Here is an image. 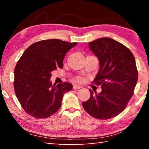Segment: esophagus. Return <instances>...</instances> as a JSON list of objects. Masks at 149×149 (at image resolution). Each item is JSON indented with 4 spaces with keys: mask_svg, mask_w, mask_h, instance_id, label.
<instances>
[{
    "mask_svg": "<svg viewBox=\"0 0 149 149\" xmlns=\"http://www.w3.org/2000/svg\"><path fill=\"white\" fill-rule=\"evenodd\" d=\"M81 88V86L80 85H78V84H74V86H73V88H74V90H78V89H80Z\"/></svg>",
    "mask_w": 149,
    "mask_h": 149,
    "instance_id": "34e87169",
    "label": "esophagus"
}]
</instances>
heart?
<instances>
[{"instance_id": "heart-1", "label": "heart", "mask_w": 149, "mask_h": 149, "mask_svg": "<svg viewBox=\"0 0 149 149\" xmlns=\"http://www.w3.org/2000/svg\"><path fill=\"white\" fill-rule=\"evenodd\" d=\"M80 79H78V80H79Z\"/></svg>"}]
</instances>
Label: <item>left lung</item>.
Instances as JSON below:
<instances>
[{"instance_id":"obj_1","label":"left lung","mask_w":149,"mask_h":149,"mask_svg":"<svg viewBox=\"0 0 149 149\" xmlns=\"http://www.w3.org/2000/svg\"><path fill=\"white\" fill-rule=\"evenodd\" d=\"M99 59L100 68L93 82L101 85L99 94L90 89V98L82 103L95 118L107 120L121 113L134 93L138 71L134 55L125 46L109 38L88 43Z\"/></svg>"}]
</instances>
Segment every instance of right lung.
Segmentation results:
<instances>
[{
	"label": "right lung",
	"mask_w": 149,
	"mask_h": 149,
	"mask_svg": "<svg viewBox=\"0 0 149 149\" xmlns=\"http://www.w3.org/2000/svg\"><path fill=\"white\" fill-rule=\"evenodd\" d=\"M77 44L58 39L40 41L25 50L15 66L14 89L22 108L36 118H45L61 107L68 83L52 84L51 72L63 68L69 50Z\"/></svg>",
	"instance_id": "1"
}]
</instances>
